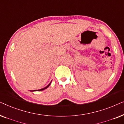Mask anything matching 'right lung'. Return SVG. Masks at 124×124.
<instances>
[{
	"instance_id": "obj_1",
	"label": "right lung",
	"mask_w": 124,
	"mask_h": 124,
	"mask_svg": "<svg viewBox=\"0 0 124 124\" xmlns=\"http://www.w3.org/2000/svg\"><path fill=\"white\" fill-rule=\"evenodd\" d=\"M51 83V82L50 83V84H49L48 85H47V86H46V87H45V88H43V89H39V90H32L31 91H42V90H45V89H47V87H48V86L50 85Z\"/></svg>"
}]
</instances>
